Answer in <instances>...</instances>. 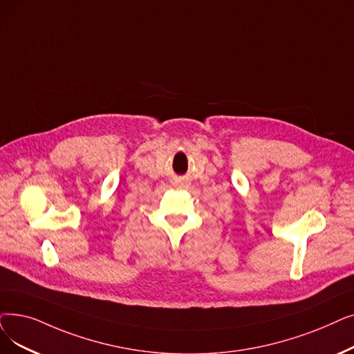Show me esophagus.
Returning <instances> with one entry per match:
<instances>
[{
    "label": "esophagus",
    "instance_id": "34e87169",
    "mask_svg": "<svg viewBox=\"0 0 354 354\" xmlns=\"http://www.w3.org/2000/svg\"><path fill=\"white\" fill-rule=\"evenodd\" d=\"M176 183H178V185H179V187H188V183H187L185 180H183V179H179V180L176 182Z\"/></svg>",
    "mask_w": 354,
    "mask_h": 354
}]
</instances>
